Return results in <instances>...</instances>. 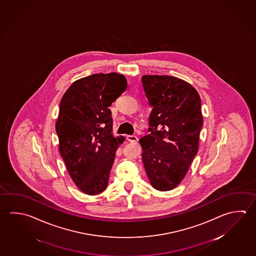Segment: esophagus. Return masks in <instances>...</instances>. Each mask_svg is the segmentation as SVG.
I'll return each instance as SVG.
<instances>
[{
    "label": "esophagus",
    "instance_id": "obj_1",
    "mask_svg": "<svg viewBox=\"0 0 256 256\" xmlns=\"http://www.w3.org/2000/svg\"><path fill=\"white\" fill-rule=\"evenodd\" d=\"M126 139H127L128 142H135L138 140V138L135 135H127Z\"/></svg>",
    "mask_w": 256,
    "mask_h": 256
}]
</instances>
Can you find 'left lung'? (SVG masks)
I'll return each mask as SVG.
<instances>
[{"label": "left lung", "mask_w": 256, "mask_h": 256, "mask_svg": "<svg viewBox=\"0 0 256 256\" xmlns=\"http://www.w3.org/2000/svg\"><path fill=\"white\" fill-rule=\"evenodd\" d=\"M145 94L152 110L149 134L140 139L142 158L152 186L173 190L182 182L198 149L203 126L198 91L170 76H144Z\"/></svg>", "instance_id": "left-lung-1"}]
</instances>
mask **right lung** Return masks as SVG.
<instances>
[{"instance_id":"obj_1","label":"right lung","mask_w":256,"mask_h":256,"mask_svg":"<svg viewBox=\"0 0 256 256\" xmlns=\"http://www.w3.org/2000/svg\"><path fill=\"white\" fill-rule=\"evenodd\" d=\"M126 88L124 74H94L74 81L61 98L60 152L74 184L88 195L106 188L118 145L124 140L112 135L109 107Z\"/></svg>"}]
</instances>
